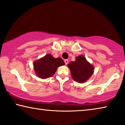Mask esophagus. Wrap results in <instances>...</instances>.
Wrapping results in <instances>:
<instances>
[{
	"instance_id": "34e87169",
	"label": "esophagus",
	"mask_w": 125,
	"mask_h": 125,
	"mask_svg": "<svg viewBox=\"0 0 125 125\" xmlns=\"http://www.w3.org/2000/svg\"><path fill=\"white\" fill-rule=\"evenodd\" d=\"M64 62L65 63V65H67V64H68V62H69V60H67V59H66V60H64Z\"/></svg>"
}]
</instances>
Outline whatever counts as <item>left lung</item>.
Returning a JSON list of instances; mask_svg holds the SVG:
<instances>
[{
  "label": "left lung",
  "mask_w": 125,
  "mask_h": 125,
  "mask_svg": "<svg viewBox=\"0 0 125 125\" xmlns=\"http://www.w3.org/2000/svg\"><path fill=\"white\" fill-rule=\"evenodd\" d=\"M73 79L79 83H83L90 78L94 73V67L86 60L83 55L76 58L75 61L67 65Z\"/></svg>",
  "instance_id": "obj_1"
}]
</instances>
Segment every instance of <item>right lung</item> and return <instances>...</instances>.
Wrapping results in <instances>:
<instances>
[{"label":"right lung","instance_id":"1","mask_svg":"<svg viewBox=\"0 0 125 125\" xmlns=\"http://www.w3.org/2000/svg\"><path fill=\"white\" fill-rule=\"evenodd\" d=\"M65 65L60 58H55L52 55L46 54L43 58L34 62V68L36 75L40 78H49L56 72L59 66Z\"/></svg>","mask_w":125,"mask_h":125}]
</instances>
